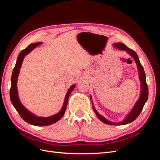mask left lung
Segmentation results:
<instances>
[{"instance_id":"8db88e82","label":"left lung","mask_w":160,"mask_h":160,"mask_svg":"<svg viewBox=\"0 0 160 160\" xmlns=\"http://www.w3.org/2000/svg\"><path fill=\"white\" fill-rule=\"evenodd\" d=\"M113 46L115 48H116V49L126 51L129 55H131L133 58L134 61H135V63L137 64L138 72H139V79L140 82H141V85H140V87H141V92H140L139 98L137 101V102L135 103V104L134 105L132 109L130 111V112L128 114L126 117H125V118L123 121H122V122H117V123L110 122V121L105 118L103 116L100 115L98 112V111H97V110L95 109V108L94 107L93 103L91 99V98H92L91 97H90V98H91L92 106H93V109L94 111V112L96 114V115L98 116V118L101 121V122H103L104 123L108 124V125H126L128 123H129L131 122H133V121L138 117V115L140 114V113H141V111L143 109V106H144L145 103H146V102L148 100V85L146 83V74H145L143 67H142V64L140 63V61H139V57L137 55V53L135 52L134 51H133L132 49H131L128 47L125 46L123 43H121V42L113 43Z\"/></svg>"}]
</instances>
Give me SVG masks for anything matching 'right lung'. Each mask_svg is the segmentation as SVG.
I'll use <instances>...</instances> for the list:
<instances>
[{
    "mask_svg": "<svg viewBox=\"0 0 160 160\" xmlns=\"http://www.w3.org/2000/svg\"><path fill=\"white\" fill-rule=\"evenodd\" d=\"M42 44V42H38L31 44L28 45L25 49L21 51L19 53L17 57V60L16 62V65L12 71V77H11V88L10 90V98L11 103L13 105L14 108H15L17 112L21 115L22 119L28 123L36 125V126H46V125H51L57 122H58L62 116H63L65 110L67 108V102H68L69 97L71 93V91L75 88V85H72L71 88L67 91V93L65 95L63 105L60 111L57 113L51 115L50 117L44 118V117H38L36 115L30 112L27 108H25L18 98V90H17V79L19 75V72L21 68V65L25 57L31 52L37 46Z\"/></svg>",
    "mask_w": 160,
    "mask_h": 160,
    "instance_id": "obj_1",
    "label": "right lung"
}]
</instances>
